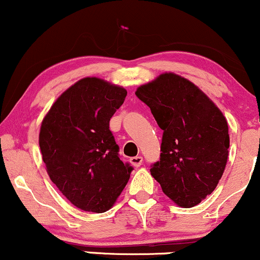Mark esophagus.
Listing matches in <instances>:
<instances>
[{
	"mask_svg": "<svg viewBox=\"0 0 260 260\" xmlns=\"http://www.w3.org/2000/svg\"><path fill=\"white\" fill-rule=\"evenodd\" d=\"M131 164H132L134 167H139L143 164V157L142 156H134V157H131Z\"/></svg>",
	"mask_w": 260,
	"mask_h": 260,
	"instance_id": "34e87169",
	"label": "esophagus"
}]
</instances>
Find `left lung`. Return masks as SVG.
I'll return each instance as SVG.
<instances>
[{"label": "left lung", "instance_id": "left-lung-1", "mask_svg": "<svg viewBox=\"0 0 260 260\" xmlns=\"http://www.w3.org/2000/svg\"><path fill=\"white\" fill-rule=\"evenodd\" d=\"M136 95L164 131L151 176L178 206L199 205L213 192L226 166L230 139L224 115L199 87L172 73L140 86Z\"/></svg>", "mask_w": 260, "mask_h": 260}]
</instances>
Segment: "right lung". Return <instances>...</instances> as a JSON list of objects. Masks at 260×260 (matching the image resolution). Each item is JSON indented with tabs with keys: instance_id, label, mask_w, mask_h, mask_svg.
<instances>
[{
	"instance_id": "add662e5",
	"label": "right lung",
	"mask_w": 260,
	"mask_h": 260,
	"mask_svg": "<svg viewBox=\"0 0 260 260\" xmlns=\"http://www.w3.org/2000/svg\"><path fill=\"white\" fill-rule=\"evenodd\" d=\"M126 95L123 87L86 77L55 100L41 124L39 143L47 173L82 211H109L133 171L120 160L109 128Z\"/></svg>"
}]
</instances>
